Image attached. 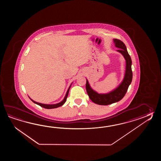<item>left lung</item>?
I'll list each match as a JSON object with an SVG mask.
<instances>
[{"label":"left lung","instance_id":"obj_1","mask_svg":"<svg viewBox=\"0 0 161 161\" xmlns=\"http://www.w3.org/2000/svg\"><path fill=\"white\" fill-rule=\"evenodd\" d=\"M115 46L120 48L117 51L123 55L126 60V70L124 78L117 89L108 94H100L94 92L89 85V82L86 79V89L90 99L93 103L101 105H108L113 103H117L123 98L127 92L128 87L132 82V71L131 69L132 60L130 56L127 52V48L123 41L119 39H114Z\"/></svg>","mask_w":161,"mask_h":161}]
</instances>
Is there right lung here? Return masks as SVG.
I'll return each instance as SVG.
<instances>
[{
    "instance_id": "obj_1",
    "label": "right lung",
    "mask_w": 161,
    "mask_h": 161,
    "mask_svg": "<svg viewBox=\"0 0 161 161\" xmlns=\"http://www.w3.org/2000/svg\"><path fill=\"white\" fill-rule=\"evenodd\" d=\"M70 87H71V86H69V90H67V93H66V95H65V97H64V99L62 101V102L58 103H56V104H54V105H46V104H43V103H41L35 102V101H34L33 100H32L31 99L32 101H33V103H36V104H37V105H40V106H41V107H42V108H44L45 109H53V108H58V107L62 106V105L65 103V101H66V99H67V97H68L69 90L70 89Z\"/></svg>"
}]
</instances>
